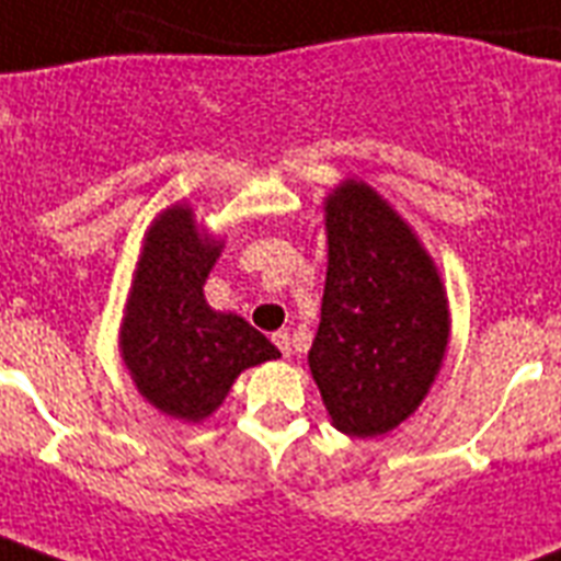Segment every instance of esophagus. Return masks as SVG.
I'll return each instance as SVG.
<instances>
[{
	"mask_svg": "<svg viewBox=\"0 0 561 561\" xmlns=\"http://www.w3.org/2000/svg\"><path fill=\"white\" fill-rule=\"evenodd\" d=\"M273 344L279 347L282 356H285V358L290 356V335H288V332H276V335H273Z\"/></svg>",
	"mask_w": 561,
	"mask_h": 561,
	"instance_id": "obj_1",
	"label": "esophagus"
}]
</instances>
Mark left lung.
<instances>
[{
	"label": "left lung",
	"instance_id": "8db88e82",
	"mask_svg": "<svg viewBox=\"0 0 561 561\" xmlns=\"http://www.w3.org/2000/svg\"><path fill=\"white\" fill-rule=\"evenodd\" d=\"M329 267L309 367L335 430L391 433L442 370L450 309L438 267L365 182L327 196Z\"/></svg>",
	"mask_w": 561,
	"mask_h": 561
}]
</instances>
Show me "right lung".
I'll use <instances>...</instances> for the list:
<instances>
[{
  "label": "right lung",
  "instance_id": "right-lung-1",
  "mask_svg": "<svg viewBox=\"0 0 561 561\" xmlns=\"http://www.w3.org/2000/svg\"><path fill=\"white\" fill-rule=\"evenodd\" d=\"M220 250L185 205L158 214L119 327V353L140 394L187 423L224 403L241 370L279 358L259 329L205 302L203 285Z\"/></svg>",
  "mask_w": 561,
  "mask_h": 561
}]
</instances>
